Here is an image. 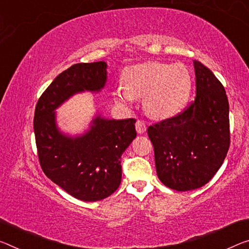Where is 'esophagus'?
<instances>
[{
	"label": "esophagus",
	"instance_id": "esophagus-1",
	"mask_svg": "<svg viewBox=\"0 0 249 249\" xmlns=\"http://www.w3.org/2000/svg\"><path fill=\"white\" fill-rule=\"evenodd\" d=\"M136 129L138 133H143L147 130V125L146 122L142 120H137L136 122Z\"/></svg>",
	"mask_w": 249,
	"mask_h": 249
}]
</instances>
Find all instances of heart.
Wrapping results in <instances>:
<instances>
[{"instance_id":"heart-1","label":"heart","mask_w":249,"mask_h":249,"mask_svg":"<svg viewBox=\"0 0 249 249\" xmlns=\"http://www.w3.org/2000/svg\"><path fill=\"white\" fill-rule=\"evenodd\" d=\"M124 88L114 91L120 105H129L132 99L142 98L149 116L166 119L180 112L191 92V76L183 64H167L157 61L130 66L122 72Z\"/></svg>"}]
</instances>
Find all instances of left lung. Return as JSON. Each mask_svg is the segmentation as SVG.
I'll return each mask as SVG.
<instances>
[{
	"mask_svg": "<svg viewBox=\"0 0 249 249\" xmlns=\"http://www.w3.org/2000/svg\"><path fill=\"white\" fill-rule=\"evenodd\" d=\"M196 97L177 116L149 125L158 178L178 191L200 188L223 164L231 143L229 105L224 86L194 61Z\"/></svg>",
	"mask_w": 249,
	"mask_h": 249,
	"instance_id": "1",
	"label": "left lung"
}]
</instances>
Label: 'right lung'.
<instances>
[{"label": "right lung", "instance_id": "obj_1", "mask_svg": "<svg viewBox=\"0 0 249 249\" xmlns=\"http://www.w3.org/2000/svg\"><path fill=\"white\" fill-rule=\"evenodd\" d=\"M107 81V63H78L53 80L37 100L33 128L37 156L48 178L76 199L97 201L118 189L121 155L137 136L136 119L108 120L98 116L80 137L62 135L54 110L74 93L100 91Z\"/></svg>", "mask_w": 249, "mask_h": 249}]
</instances>
